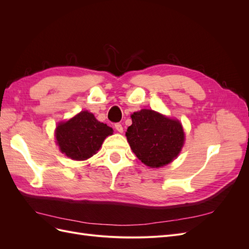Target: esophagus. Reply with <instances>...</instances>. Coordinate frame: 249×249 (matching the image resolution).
<instances>
[{"mask_svg": "<svg viewBox=\"0 0 249 249\" xmlns=\"http://www.w3.org/2000/svg\"><path fill=\"white\" fill-rule=\"evenodd\" d=\"M115 129L119 133H123L124 132V127H123L122 124H115Z\"/></svg>", "mask_w": 249, "mask_h": 249, "instance_id": "34e87169", "label": "esophagus"}]
</instances>
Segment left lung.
Here are the masks:
<instances>
[{
    "mask_svg": "<svg viewBox=\"0 0 249 249\" xmlns=\"http://www.w3.org/2000/svg\"><path fill=\"white\" fill-rule=\"evenodd\" d=\"M125 136L135 155L146 166L157 168L170 163L183 147L185 134L178 120L153 110L132 114Z\"/></svg>",
    "mask_w": 249,
    "mask_h": 249,
    "instance_id": "1",
    "label": "left lung"
}]
</instances>
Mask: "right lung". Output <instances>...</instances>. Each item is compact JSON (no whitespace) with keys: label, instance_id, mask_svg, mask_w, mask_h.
<instances>
[{"label":"right lung","instance_id":"add662e5","mask_svg":"<svg viewBox=\"0 0 249 249\" xmlns=\"http://www.w3.org/2000/svg\"><path fill=\"white\" fill-rule=\"evenodd\" d=\"M112 134V127L100 123L88 111H82L69 122L59 124L55 133L61 152L78 161L96 154L105 138Z\"/></svg>","mask_w":249,"mask_h":249}]
</instances>
